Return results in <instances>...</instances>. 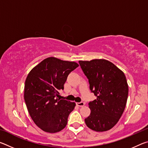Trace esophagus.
I'll return each mask as SVG.
<instances>
[{
    "label": "esophagus",
    "instance_id": "34e87169",
    "mask_svg": "<svg viewBox=\"0 0 148 148\" xmlns=\"http://www.w3.org/2000/svg\"><path fill=\"white\" fill-rule=\"evenodd\" d=\"M76 105H77V106H79V107H82V106H84V105H85V103H84V102H77V103H76Z\"/></svg>",
    "mask_w": 148,
    "mask_h": 148
}]
</instances>
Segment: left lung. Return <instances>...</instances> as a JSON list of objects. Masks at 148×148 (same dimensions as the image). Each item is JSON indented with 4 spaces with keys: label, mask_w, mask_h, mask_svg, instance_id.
Returning <instances> with one entry per match:
<instances>
[{
    "label": "left lung",
    "mask_w": 148,
    "mask_h": 148,
    "mask_svg": "<svg viewBox=\"0 0 148 148\" xmlns=\"http://www.w3.org/2000/svg\"><path fill=\"white\" fill-rule=\"evenodd\" d=\"M89 80V88L97 99L89 102L91 114L85 119L89 129L97 132L111 129L123 113L129 87L125 74L105 59L79 61Z\"/></svg>",
    "instance_id": "left-lung-1"
}]
</instances>
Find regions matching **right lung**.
<instances>
[{
    "label": "right lung",
    "instance_id": "add662e5",
    "mask_svg": "<svg viewBox=\"0 0 148 148\" xmlns=\"http://www.w3.org/2000/svg\"><path fill=\"white\" fill-rule=\"evenodd\" d=\"M79 64L56 57L45 59L27 76L24 99L34 123L42 131L56 133L63 129L75 102L57 99L69 74Z\"/></svg>",
    "mask_w": 148,
    "mask_h": 148
}]
</instances>
